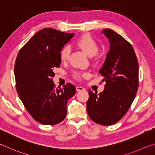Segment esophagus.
Instances as JSON below:
<instances>
[{
  "instance_id": "34e87169",
  "label": "esophagus",
  "mask_w": 155,
  "mask_h": 155,
  "mask_svg": "<svg viewBox=\"0 0 155 155\" xmlns=\"http://www.w3.org/2000/svg\"><path fill=\"white\" fill-rule=\"evenodd\" d=\"M76 90H77V91H85V88L82 87V86H76Z\"/></svg>"
}]
</instances>
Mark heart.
<instances>
[{"instance_id":"1","label":"heart","mask_w":155,"mask_h":155,"mask_svg":"<svg viewBox=\"0 0 155 155\" xmlns=\"http://www.w3.org/2000/svg\"><path fill=\"white\" fill-rule=\"evenodd\" d=\"M76 45L80 48L86 55L89 57H92L93 61H97V57L96 56L97 53L99 51V45L91 35L85 34L81 36L76 41ZM71 53V48L69 45H65L61 49L60 51V58L62 62H67L69 58ZM87 75L86 73H73V77L75 79L80 80L82 76Z\"/></svg>"}]
</instances>
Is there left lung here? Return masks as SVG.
<instances>
[{
	"mask_svg": "<svg viewBox=\"0 0 155 155\" xmlns=\"http://www.w3.org/2000/svg\"><path fill=\"white\" fill-rule=\"evenodd\" d=\"M110 42V50L99 73L105 82L97 94L88 90L86 108L94 123L109 126L117 123L131 107L138 89V62L132 45L113 30L102 31Z\"/></svg>",
	"mask_w": 155,
	"mask_h": 155,
	"instance_id": "obj_1",
	"label": "left lung"
}]
</instances>
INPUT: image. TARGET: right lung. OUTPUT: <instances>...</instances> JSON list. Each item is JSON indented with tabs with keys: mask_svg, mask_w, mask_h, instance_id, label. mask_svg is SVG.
I'll use <instances>...</instances> for the list:
<instances>
[{
	"mask_svg": "<svg viewBox=\"0 0 155 155\" xmlns=\"http://www.w3.org/2000/svg\"><path fill=\"white\" fill-rule=\"evenodd\" d=\"M74 36L56 29L38 31L18 54L14 74L19 97L35 120L45 125L60 123L67 116V104L74 95V85L56 88L53 69L61 64L60 51Z\"/></svg>",
	"mask_w": 155,
	"mask_h": 155,
	"instance_id": "obj_1",
	"label": "right lung"
}]
</instances>
